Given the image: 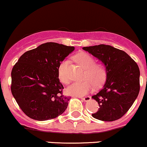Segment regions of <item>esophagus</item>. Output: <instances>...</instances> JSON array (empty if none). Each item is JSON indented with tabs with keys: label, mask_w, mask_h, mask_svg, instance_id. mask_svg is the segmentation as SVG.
Listing matches in <instances>:
<instances>
[{
	"label": "esophagus",
	"mask_w": 147,
	"mask_h": 147,
	"mask_svg": "<svg viewBox=\"0 0 147 147\" xmlns=\"http://www.w3.org/2000/svg\"><path fill=\"white\" fill-rule=\"evenodd\" d=\"M81 99H82V100H84V102H88V101H90L91 99V97H89V96H86V97H81Z\"/></svg>",
	"instance_id": "esophagus-1"
}]
</instances>
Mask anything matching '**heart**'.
I'll use <instances>...</instances> for the list:
<instances>
[{
  "mask_svg": "<svg viewBox=\"0 0 147 147\" xmlns=\"http://www.w3.org/2000/svg\"><path fill=\"white\" fill-rule=\"evenodd\" d=\"M77 63L86 70L84 82H73L66 88L67 93L76 97H83L92 90L94 85L100 86L105 82L107 77V70L102 63H95L92 56L85 52H81L74 57ZM69 61L64 60L60 63L58 68L59 79L64 84L70 82L68 73Z\"/></svg>",
  "mask_w": 147,
  "mask_h": 147,
  "instance_id": "heart-1",
  "label": "heart"
}]
</instances>
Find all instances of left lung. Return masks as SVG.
I'll return each mask as SVG.
<instances>
[{
	"label": "left lung",
	"mask_w": 147,
	"mask_h": 147,
	"mask_svg": "<svg viewBox=\"0 0 147 147\" xmlns=\"http://www.w3.org/2000/svg\"><path fill=\"white\" fill-rule=\"evenodd\" d=\"M83 49L100 60L107 70L104 87L92 96L99 106L92 116L106 122L117 120L126 113L139 94V67L125 52L111 45L101 44Z\"/></svg>",
	"instance_id": "left-lung-1"
}]
</instances>
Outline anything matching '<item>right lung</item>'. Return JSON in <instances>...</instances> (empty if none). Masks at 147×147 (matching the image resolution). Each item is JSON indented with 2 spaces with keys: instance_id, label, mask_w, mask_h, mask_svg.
<instances>
[{
  "instance_id": "1",
  "label": "right lung",
  "mask_w": 147,
  "mask_h": 147,
  "mask_svg": "<svg viewBox=\"0 0 147 147\" xmlns=\"http://www.w3.org/2000/svg\"><path fill=\"white\" fill-rule=\"evenodd\" d=\"M75 47L53 42L25 52L11 70V91L27 116L45 121L61 115L70 97L63 95L58 68Z\"/></svg>"
}]
</instances>
